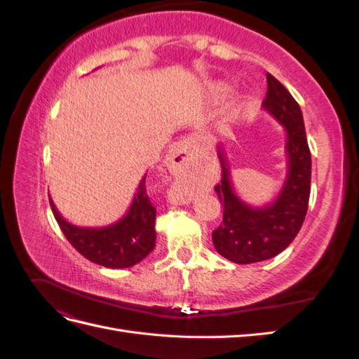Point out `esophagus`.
I'll use <instances>...</instances> for the list:
<instances>
[{"label": "esophagus", "instance_id": "esophagus-1", "mask_svg": "<svg viewBox=\"0 0 359 359\" xmlns=\"http://www.w3.org/2000/svg\"><path fill=\"white\" fill-rule=\"evenodd\" d=\"M193 148H194V140L191 137H186L182 140H178V142L170 149V157H172L173 165H177L182 172L189 170L193 166ZM169 199L175 205H186L191 202L193 194L187 186L177 184V186L170 190Z\"/></svg>", "mask_w": 359, "mask_h": 359}]
</instances>
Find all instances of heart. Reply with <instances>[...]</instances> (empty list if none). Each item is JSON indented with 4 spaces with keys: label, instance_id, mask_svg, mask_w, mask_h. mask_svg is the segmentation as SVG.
I'll use <instances>...</instances> for the list:
<instances>
[{
    "label": "heart",
    "instance_id": "heart-1",
    "mask_svg": "<svg viewBox=\"0 0 359 359\" xmlns=\"http://www.w3.org/2000/svg\"><path fill=\"white\" fill-rule=\"evenodd\" d=\"M212 95L215 97V99H222V97H224L227 94V86L224 83H217L212 86Z\"/></svg>",
    "mask_w": 359,
    "mask_h": 359
}]
</instances>
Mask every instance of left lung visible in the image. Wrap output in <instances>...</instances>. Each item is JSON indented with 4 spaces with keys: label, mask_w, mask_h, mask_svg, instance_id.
<instances>
[{
    "label": "left lung",
    "mask_w": 359,
    "mask_h": 359,
    "mask_svg": "<svg viewBox=\"0 0 359 359\" xmlns=\"http://www.w3.org/2000/svg\"><path fill=\"white\" fill-rule=\"evenodd\" d=\"M266 83L262 107L286 133L287 170L277 198L262 206L244 202L232 186L224 149L217 148L222 182L214 190L223 205V223L212 232V243L223 257L240 265L262 262L283 252L298 235L310 199L311 154L301 107L273 74H266Z\"/></svg>",
    "instance_id": "obj_1"
}]
</instances>
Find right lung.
Listing matches in <instances>:
<instances>
[{"mask_svg": "<svg viewBox=\"0 0 359 359\" xmlns=\"http://www.w3.org/2000/svg\"><path fill=\"white\" fill-rule=\"evenodd\" d=\"M147 175L140 180L126 215L103 227H82L67 222L55 203H49L62 233L78 252L91 262L106 268H130L144 260L156 247V208L151 203Z\"/></svg>", "mask_w": 359, "mask_h": 359, "instance_id": "add662e5", "label": "right lung"}]
</instances>
